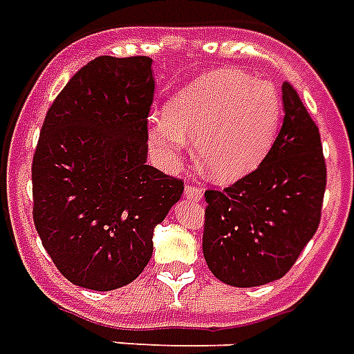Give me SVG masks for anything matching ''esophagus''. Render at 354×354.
<instances>
[{
	"instance_id": "obj_1",
	"label": "esophagus",
	"mask_w": 354,
	"mask_h": 354,
	"mask_svg": "<svg viewBox=\"0 0 354 354\" xmlns=\"http://www.w3.org/2000/svg\"><path fill=\"white\" fill-rule=\"evenodd\" d=\"M202 193H204L202 187H196V185H187V187H185V196H187L189 201H202Z\"/></svg>"
}]
</instances>
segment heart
I'll use <instances>...</instances> for the list:
<instances>
[{
    "mask_svg": "<svg viewBox=\"0 0 354 354\" xmlns=\"http://www.w3.org/2000/svg\"><path fill=\"white\" fill-rule=\"evenodd\" d=\"M282 117L273 83L232 68L213 70L191 81L148 120V141L165 161L180 158L195 139L196 159L219 182L249 174L271 150Z\"/></svg>",
    "mask_w": 354,
    "mask_h": 354,
    "instance_id": "heart-1",
    "label": "heart"
}]
</instances>
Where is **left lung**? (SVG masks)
Returning <instances> with one entry per match:
<instances>
[{"label": "left lung", "mask_w": 354, "mask_h": 354, "mask_svg": "<svg viewBox=\"0 0 354 354\" xmlns=\"http://www.w3.org/2000/svg\"><path fill=\"white\" fill-rule=\"evenodd\" d=\"M282 102V128L258 169L204 193V258L221 282L236 288L282 279L321 221L327 165L319 129L288 81Z\"/></svg>", "instance_id": "1"}]
</instances>
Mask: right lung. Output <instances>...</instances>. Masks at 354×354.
<instances>
[{"mask_svg": "<svg viewBox=\"0 0 354 354\" xmlns=\"http://www.w3.org/2000/svg\"><path fill=\"white\" fill-rule=\"evenodd\" d=\"M152 59H93L53 100L35 148L33 221L59 273L109 291L152 258L153 228L183 193L147 165Z\"/></svg>", "mask_w": 354, "mask_h": 354, "instance_id": "add662e5", "label": "right lung"}]
</instances>
